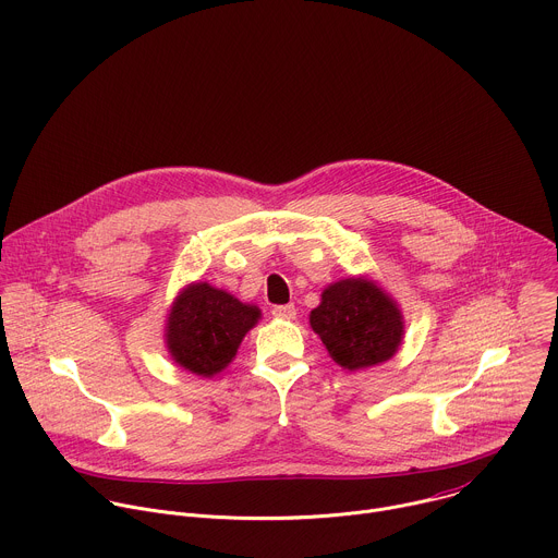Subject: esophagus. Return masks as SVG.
<instances>
[{
  "label": "esophagus",
  "mask_w": 558,
  "mask_h": 558,
  "mask_svg": "<svg viewBox=\"0 0 558 558\" xmlns=\"http://www.w3.org/2000/svg\"><path fill=\"white\" fill-rule=\"evenodd\" d=\"M271 315L278 319H295V306L293 304H278L271 308Z\"/></svg>",
  "instance_id": "34e87169"
}]
</instances>
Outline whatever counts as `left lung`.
<instances>
[{"instance_id": "8db88e82", "label": "left lung", "mask_w": 558, "mask_h": 558, "mask_svg": "<svg viewBox=\"0 0 558 558\" xmlns=\"http://www.w3.org/2000/svg\"><path fill=\"white\" fill-rule=\"evenodd\" d=\"M308 324L330 359L348 373L386 363L399 352L405 335L399 302L367 276L328 284Z\"/></svg>"}]
</instances>
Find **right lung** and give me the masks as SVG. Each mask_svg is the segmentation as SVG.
<instances>
[{
	"mask_svg": "<svg viewBox=\"0 0 558 558\" xmlns=\"http://www.w3.org/2000/svg\"><path fill=\"white\" fill-rule=\"evenodd\" d=\"M258 319L256 304H245L208 282H191L168 308L163 343L179 367L213 379L232 363L243 337Z\"/></svg>",
	"mask_w": 558,
	"mask_h": 558,
	"instance_id": "add662e5",
	"label": "right lung"
}]
</instances>
